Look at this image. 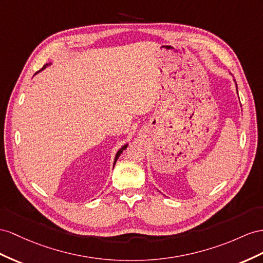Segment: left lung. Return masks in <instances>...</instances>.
Listing matches in <instances>:
<instances>
[{"label": "left lung", "mask_w": 263, "mask_h": 263, "mask_svg": "<svg viewBox=\"0 0 263 263\" xmlns=\"http://www.w3.org/2000/svg\"><path fill=\"white\" fill-rule=\"evenodd\" d=\"M237 92H238V90H237Z\"/></svg>", "instance_id": "obj_1"}]
</instances>
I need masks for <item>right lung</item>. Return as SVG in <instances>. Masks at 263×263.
<instances>
[{"label":"right lung","mask_w":263,"mask_h":263,"mask_svg":"<svg viewBox=\"0 0 263 263\" xmlns=\"http://www.w3.org/2000/svg\"><path fill=\"white\" fill-rule=\"evenodd\" d=\"M50 64H51V63H49V64H45V65H44L43 67H42V69H41V71H42L43 69H45V67H46V65H50ZM126 146H127V144L123 145V146H122V147H121V149H120V150H119V151L117 152V154H116V159H114V164H116V162H117V160H118V159H119V157H120V154L123 152V150H125V149H126ZM113 166H114V165H113Z\"/></svg>","instance_id":"1"}]
</instances>
